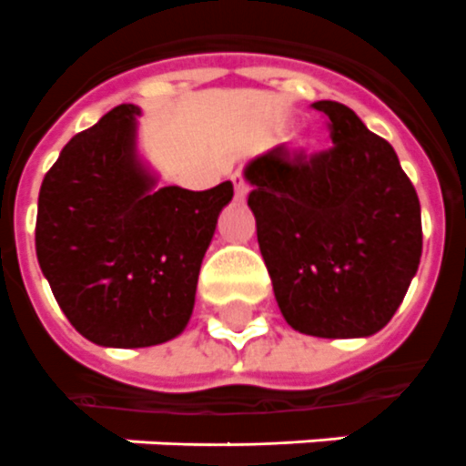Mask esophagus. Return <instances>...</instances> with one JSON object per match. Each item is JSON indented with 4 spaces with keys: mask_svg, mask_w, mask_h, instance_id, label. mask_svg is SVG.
Wrapping results in <instances>:
<instances>
[{
    "mask_svg": "<svg viewBox=\"0 0 466 466\" xmlns=\"http://www.w3.org/2000/svg\"><path fill=\"white\" fill-rule=\"evenodd\" d=\"M230 180H233V187H236V199H245V197H248V182H245V177L240 173H233V177H230Z\"/></svg>",
    "mask_w": 466,
    "mask_h": 466,
    "instance_id": "esophagus-1",
    "label": "esophagus"
}]
</instances>
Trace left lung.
I'll list each match as a JSON object with an SVG mask.
<instances>
[{
  "mask_svg": "<svg viewBox=\"0 0 466 466\" xmlns=\"http://www.w3.org/2000/svg\"><path fill=\"white\" fill-rule=\"evenodd\" d=\"M332 148L277 147L248 163V207L286 322L322 339L370 337L421 262V204L394 148L351 107L318 100Z\"/></svg>",
  "mask_w": 466,
  "mask_h": 466,
  "instance_id": "obj_1",
  "label": "left lung"
}]
</instances>
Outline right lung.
<instances>
[{"label": "right lung", "instance_id": "1", "mask_svg": "<svg viewBox=\"0 0 466 466\" xmlns=\"http://www.w3.org/2000/svg\"><path fill=\"white\" fill-rule=\"evenodd\" d=\"M137 106L76 134L40 185L35 252L74 329L115 349L177 337L230 180L204 192L156 189L137 158Z\"/></svg>", "mask_w": 466, "mask_h": 466}]
</instances>
